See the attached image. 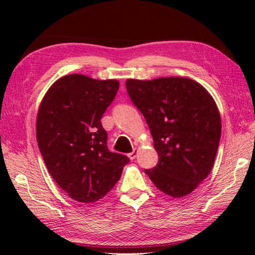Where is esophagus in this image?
Here are the masks:
<instances>
[{
  "mask_svg": "<svg viewBox=\"0 0 255 255\" xmlns=\"http://www.w3.org/2000/svg\"><path fill=\"white\" fill-rule=\"evenodd\" d=\"M137 154H138V151H137L136 149H134L131 153L128 154V156H129V159H130V160H133V159H136Z\"/></svg>",
  "mask_w": 255,
  "mask_h": 255,
  "instance_id": "1",
  "label": "esophagus"
}]
</instances>
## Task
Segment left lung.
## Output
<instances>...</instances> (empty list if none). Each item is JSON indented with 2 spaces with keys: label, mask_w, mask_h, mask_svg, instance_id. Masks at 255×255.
<instances>
[{
  "label": "left lung",
  "mask_w": 255,
  "mask_h": 255,
  "mask_svg": "<svg viewBox=\"0 0 255 255\" xmlns=\"http://www.w3.org/2000/svg\"><path fill=\"white\" fill-rule=\"evenodd\" d=\"M126 89L145 118L159 155L156 166L144 173L164 194L186 196L214 166L221 134L215 100L187 78L128 79Z\"/></svg>",
  "instance_id": "left-lung-1"
}]
</instances>
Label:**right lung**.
<instances>
[{"label": "right lung", "instance_id": "add662e5", "mask_svg": "<svg viewBox=\"0 0 255 255\" xmlns=\"http://www.w3.org/2000/svg\"><path fill=\"white\" fill-rule=\"evenodd\" d=\"M118 89L117 80L69 74L50 86L38 110L36 137L42 159L62 191L79 203L104 197L129 162L107 149L101 123Z\"/></svg>", "mask_w": 255, "mask_h": 255}]
</instances>
